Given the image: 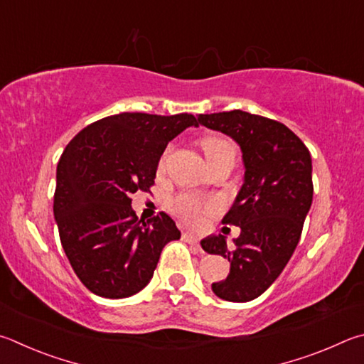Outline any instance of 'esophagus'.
<instances>
[{
    "label": "esophagus",
    "instance_id": "esophagus-1",
    "mask_svg": "<svg viewBox=\"0 0 364 364\" xmlns=\"http://www.w3.org/2000/svg\"><path fill=\"white\" fill-rule=\"evenodd\" d=\"M183 239L186 240L188 243H193V245H199V239H197V237L194 234H191V232H184Z\"/></svg>",
    "mask_w": 364,
    "mask_h": 364
}]
</instances>
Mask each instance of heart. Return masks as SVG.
I'll use <instances>...</instances> for the list:
<instances>
[{
  "instance_id": "b5f03b06",
  "label": "heart",
  "mask_w": 364,
  "mask_h": 364,
  "mask_svg": "<svg viewBox=\"0 0 364 364\" xmlns=\"http://www.w3.org/2000/svg\"><path fill=\"white\" fill-rule=\"evenodd\" d=\"M202 149L205 153V157H207V161L215 159V157L226 153V151H235L234 144L221 136L203 138ZM216 208L218 202H203L191 194H181L170 202V210L173 211L176 216H180L183 221H186L189 224H200L203 221L205 213L213 211Z\"/></svg>"
}]
</instances>
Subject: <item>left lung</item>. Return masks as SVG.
<instances>
[{
	"label": "left lung",
	"mask_w": 364,
	"mask_h": 364,
	"mask_svg": "<svg viewBox=\"0 0 364 364\" xmlns=\"http://www.w3.org/2000/svg\"><path fill=\"white\" fill-rule=\"evenodd\" d=\"M200 125L239 144L245 173L223 223L240 228L234 243L221 234L200 240L210 255L230 262L229 275L211 283L224 301L248 302L279 279L301 239L312 205V159L299 138L272 119L234 109L199 114Z\"/></svg>",
	"instance_id": "obj_1"
}]
</instances>
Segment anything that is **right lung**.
<instances>
[{"instance_id":"right-lung-1","label":"right lung","mask_w":364,"mask_h":364,"mask_svg":"<svg viewBox=\"0 0 364 364\" xmlns=\"http://www.w3.org/2000/svg\"><path fill=\"white\" fill-rule=\"evenodd\" d=\"M193 114L121 113L87 125L57 165L54 218L68 261L97 296L122 299L153 279L162 248L181 232L167 213L138 220L130 196L154 184L167 144Z\"/></svg>"}]
</instances>
